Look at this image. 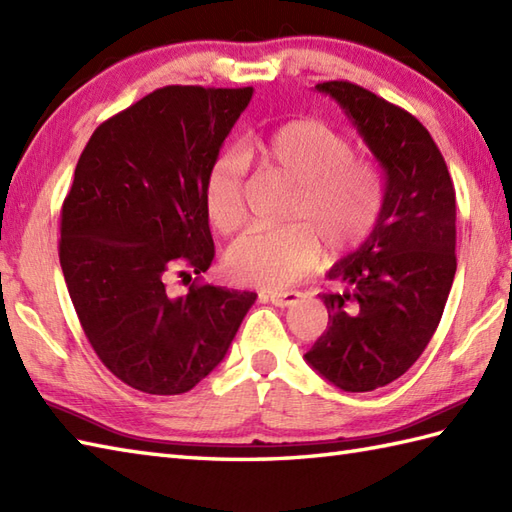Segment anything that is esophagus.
Wrapping results in <instances>:
<instances>
[{
    "instance_id": "1",
    "label": "esophagus",
    "mask_w": 512,
    "mask_h": 512,
    "mask_svg": "<svg viewBox=\"0 0 512 512\" xmlns=\"http://www.w3.org/2000/svg\"><path fill=\"white\" fill-rule=\"evenodd\" d=\"M262 299L270 301L277 308H290V306H295V303L301 299V292H295V290H290V292H270V295H262Z\"/></svg>"
}]
</instances>
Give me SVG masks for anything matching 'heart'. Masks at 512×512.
I'll return each mask as SVG.
<instances>
[{
    "label": "heart",
    "instance_id": "1",
    "mask_svg": "<svg viewBox=\"0 0 512 512\" xmlns=\"http://www.w3.org/2000/svg\"><path fill=\"white\" fill-rule=\"evenodd\" d=\"M255 154L292 187L273 231H248L226 253V270L244 286L284 290L308 277L321 262V248L341 259L376 231L385 209V171L372 158L354 156V143L314 118H295L257 136ZM202 206L217 233L244 222L242 162L217 156L202 180Z\"/></svg>",
    "mask_w": 512,
    "mask_h": 512
}]
</instances>
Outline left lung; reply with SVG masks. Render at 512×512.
Instances as JSON below:
<instances>
[{"mask_svg":"<svg viewBox=\"0 0 512 512\" xmlns=\"http://www.w3.org/2000/svg\"><path fill=\"white\" fill-rule=\"evenodd\" d=\"M317 90L339 103L385 169L376 231L328 273V330L306 361L343 391H372L418 361L442 319L455 268V189L416 116L350 81Z\"/></svg>","mask_w":512,"mask_h":512,"instance_id":"1","label":"left lung"}]
</instances>
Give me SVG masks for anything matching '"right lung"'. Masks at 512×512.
<instances>
[{
	"label": "right lung",
	"mask_w": 512,
	"mask_h": 512,
	"mask_svg": "<svg viewBox=\"0 0 512 512\" xmlns=\"http://www.w3.org/2000/svg\"><path fill=\"white\" fill-rule=\"evenodd\" d=\"M253 88L167 85L94 129L61 206L59 262L92 350L125 385L193 389L255 292L200 284L215 246L202 180ZM180 278L188 292L168 284Z\"/></svg>",
	"instance_id": "right-lung-1"
}]
</instances>
